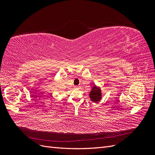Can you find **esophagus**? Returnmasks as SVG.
Segmentation results:
<instances>
[{
	"label": "esophagus",
	"instance_id": "34e87169",
	"mask_svg": "<svg viewBox=\"0 0 155 155\" xmlns=\"http://www.w3.org/2000/svg\"><path fill=\"white\" fill-rule=\"evenodd\" d=\"M74 88H79V87H78V86H75V87H74Z\"/></svg>",
	"mask_w": 155,
	"mask_h": 155
}]
</instances>
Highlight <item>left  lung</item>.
Wrapping results in <instances>:
<instances>
[{
	"mask_svg": "<svg viewBox=\"0 0 155 155\" xmlns=\"http://www.w3.org/2000/svg\"><path fill=\"white\" fill-rule=\"evenodd\" d=\"M91 101L93 102H98L101 99V91L100 87H97L96 85L93 87L92 91L89 94Z\"/></svg>",
	"mask_w": 155,
	"mask_h": 155,
	"instance_id": "obj_1",
	"label": "left lung"
}]
</instances>
